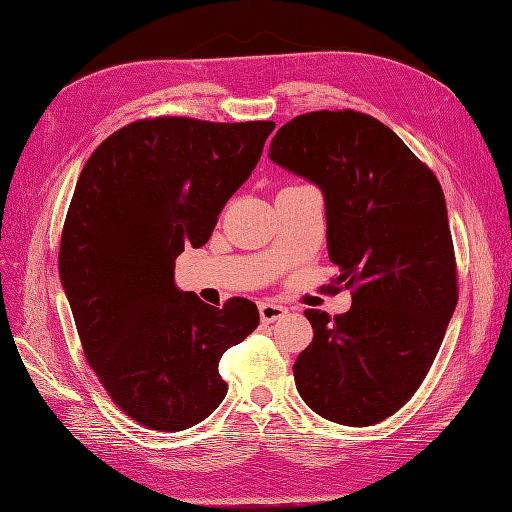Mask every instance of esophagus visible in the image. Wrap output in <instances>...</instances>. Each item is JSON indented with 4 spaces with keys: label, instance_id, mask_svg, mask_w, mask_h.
Wrapping results in <instances>:
<instances>
[{
    "label": "esophagus",
    "instance_id": "1",
    "mask_svg": "<svg viewBox=\"0 0 512 512\" xmlns=\"http://www.w3.org/2000/svg\"><path fill=\"white\" fill-rule=\"evenodd\" d=\"M258 309H260V320L262 322H273V320L284 318L288 314V309L284 305H280V303H275V301L260 303Z\"/></svg>",
    "mask_w": 512,
    "mask_h": 512
}]
</instances>
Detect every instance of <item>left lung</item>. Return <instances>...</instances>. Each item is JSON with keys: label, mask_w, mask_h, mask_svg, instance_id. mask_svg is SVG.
Segmentation results:
<instances>
[{"label": "left lung", "mask_w": 512, "mask_h": 512, "mask_svg": "<svg viewBox=\"0 0 512 512\" xmlns=\"http://www.w3.org/2000/svg\"><path fill=\"white\" fill-rule=\"evenodd\" d=\"M269 158L322 192L337 284L354 290L342 316L305 309L314 339L294 384L327 421L376 425L421 386L455 312L444 192L391 128L354 111L294 117Z\"/></svg>", "instance_id": "obj_1"}]
</instances>
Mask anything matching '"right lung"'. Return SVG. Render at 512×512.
I'll list each match as a JSON object with an SVG mask.
<instances>
[{"instance_id": "right-lung-1", "label": "right lung", "mask_w": 512, "mask_h": 512, "mask_svg": "<svg viewBox=\"0 0 512 512\" xmlns=\"http://www.w3.org/2000/svg\"><path fill=\"white\" fill-rule=\"evenodd\" d=\"M273 121H134L91 153L76 181L59 277L83 350L134 421L181 431L222 404V354L258 327V307L222 309L175 284V258L211 237L256 168Z\"/></svg>"}]
</instances>
